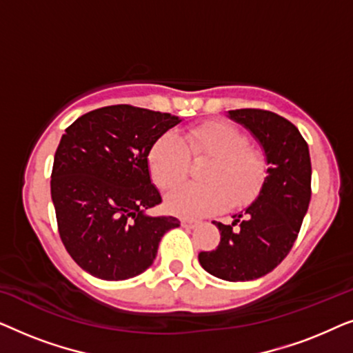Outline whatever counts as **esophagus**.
<instances>
[{"label":"esophagus","mask_w":353,"mask_h":353,"mask_svg":"<svg viewBox=\"0 0 353 353\" xmlns=\"http://www.w3.org/2000/svg\"><path fill=\"white\" fill-rule=\"evenodd\" d=\"M197 223H199L197 220H188V219L181 220V225L185 226V228H194V226H197Z\"/></svg>","instance_id":"obj_1"}]
</instances>
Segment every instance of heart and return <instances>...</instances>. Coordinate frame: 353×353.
<instances>
[{
    "instance_id": "1",
    "label": "heart",
    "mask_w": 353,
    "mask_h": 353,
    "mask_svg": "<svg viewBox=\"0 0 353 353\" xmlns=\"http://www.w3.org/2000/svg\"><path fill=\"white\" fill-rule=\"evenodd\" d=\"M191 161H209L201 173L205 183L183 185L167 196V209L176 215L202 216L249 204L268 175L263 154L250 146L248 134L226 122H205L188 130L183 139L163 133L148 154L149 173L161 190L180 185L190 175Z\"/></svg>"
}]
</instances>
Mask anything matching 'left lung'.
I'll return each mask as SVG.
<instances>
[{
	"mask_svg": "<svg viewBox=\"0 0 353 353\" xmlns=\"http://www.w3.org/2000/svg\"><path fill=\"white\" fill-rule=\"evenodd\" d=\"M228 115L262 144L268 176L252 204L231 225L212 221L220 244L199 254L207 273L225 281H250L272 272L291 252L312 197L308 144L294 123L263 109H236Z\"/></svg>",
	"mask_w": 353,
	"mask_h": 353,
	"instance_id": "obj_1",
	"label": "left lung"
}]
</instances>
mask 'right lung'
I'll use <instances>...</instances> for the list:
<instances>
[{
  "mask_svg": "<svg viewBox=\"0 0 353 353\" xmlns=\"http://www.w3.org/2000/svg\"><path fill=\"white\" fill-rule=\"evenodd\" d=\"M180 123L167 112L130 104L83 114L65 128L54 154L51 197L62 244L85 272L105 281L143 273L175 216H149L161 204L151 183L152 143Z\"/></svg>",
  "mask_w": 353,
  "mask_h": 353,
  "instance_id": "add662e5",
  "label": "right lung"
}]
</instances>
